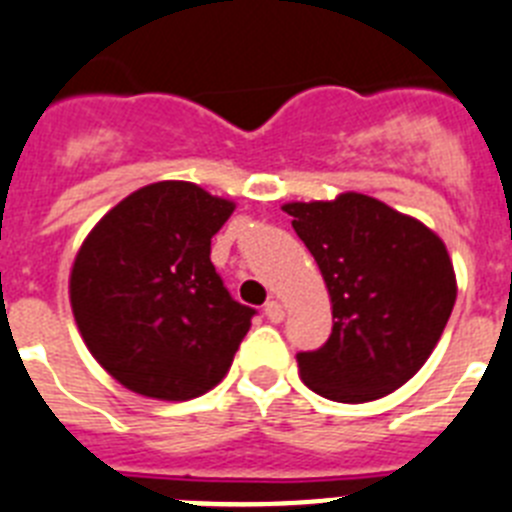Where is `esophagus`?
Returning <instances> with one entry per match:
<instances>
[{
    "instance_id": "esophagus-1",
    "label": "esophagus",
    "mask_w": 512,
    "mask_h": 512,
    "mask_svg": "<svg viewBox=\"0 0 512 512\" xmlns=\"http://www.w3.org/2000/svg\"><path fill=\"white\" fill-rule=\"evenodd\" d=\"M264 314H266V319H269V322L280 324L282 319H285V308H282L277 301H266L264 303Z\"/></svg>"
}]
</instances>
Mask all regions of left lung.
Returning <instances> with one entry per match:
<instances>
[{"label": "left lung", "mask_w": 512, "mask_h": 512, "mask_svg": "<svg viewBox=\"0 0 512 512\" xmlns=\"http://www.w3.org/2000/svg\"><path fill=\"white\" fill-rule=\"evenodd\" d=\"M332 298V335L298 353L303 382L327 400L369 403L403 387L432 356L453 314L445 243L377 198L285 204Z\"/></svg>", "instance_id": "8db88e82"}]
</instances>
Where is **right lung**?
I'll list each match as a JSON object with an SVG mask.
<instances>
[{
  "label": "right lung",
  "mask_w": 512,
  "mask_h": 512,
  "mask_svg": "<svg viewBox=\"0 0 512 512\" xmlns=\"http://www.w3.org/2000/svg\"><path fill=\"white\" fill-rule=\"evenodd\" d=\"M235 204L180 180L104 214L75 256L70 303L91 356L128 390L190 400L230 369L256 308L230 295L211 238Z\"/></svg>",
  "instance_id": "add662e5"
}]
</instances>
